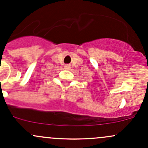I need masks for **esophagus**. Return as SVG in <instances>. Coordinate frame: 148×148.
<instances>
[{
	"instance_id": "34e87169",
	"label": "esophagus",
	"mask_w": 148,
	"mask_h": 148,
	"mask_svg": "<svg viewBox=\"0 0 148 148\" xmlns=\"http://www.w3.org/2000/svg\"><path fill=\"white\" fill-rule=\"evenodd\" d=\"M64 67V69H66V70H69V69H71V65L70 64H65Z\"/></svg>"
}]
</instances>
